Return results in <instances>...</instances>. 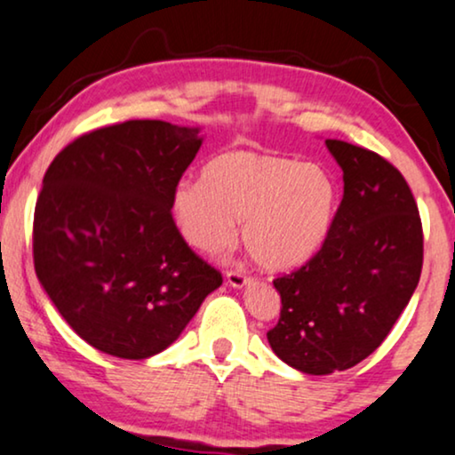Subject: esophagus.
Returning a JSON list of instances; mask_svg holds the SVG:
<instances>
[{"instance_id": "esophagus-1", "label": "esophagus", "mask_w": 455, "mask_h": 455, "mask_svg": "<svg viewBox=\"0 0 455 455\" xmlns=\"http://www.w3.org/2000/svg\"><path fill=\"white\" fill-rule=\"evenodd\" d=\"M227 283L233 287H243L250 283V275H245L243 270H239V268L227 270Z\"/></svg>"}]
</instances>
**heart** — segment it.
I'll return each instance as SVG.
<instances>
[{
	"instance_id": "1",
	"label": "heart",
	"mask_w": 455,
	"mask_h": 455,
	"mask_svg": "<svg viewBox=\"0 0 455 455\" xmlns=\"http://www.w3.org/2000/svg\"><path fill=\"white\" fill-rule=\"evenodd\" d=\"M338 185L319 164L235 148L216 155L204 180L178 182L172 216L195 250L218 254L235 235L258 264L290 268L317 251L330 233Z\"/></svg>"
}]
</instances>
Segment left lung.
I'll use <instances>...</instances> for the list:
<instances>
[{
    "mask_svg": "<svg viewBox=\"0 0 455 455\" xmlns=\"http://www.w3.org/2000/svg\"><path fill=\"white\" fill-rule=\"evenodd\" d=\"M344 195L330 233L300 268L273 281L281 361L304 373L348 370L384 342L416 290L424 260L418 204L403 174L370 148L325 140Z\"/></svg>",
    "mask_w": 455,
    "mask_h": 455,
    "instance_id": "1",
    "label": "left lung"
}]
</instances>
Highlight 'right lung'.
Segmentation results:
<instances>
[{"mask_svg":"<svg viewBox=\"0 0 455 455\" xmlns=\"http://www.w3.org/2000/svg\"><path fill=\"white\" fill-rule=\"evenodd\" d=\"M199 147L197 128L132 119L75 138L45 172L33 218L37 279L102 353H161L222 283L172 216Z\"/></svg>","mask_w":455,"mask_h":455,"instance_id":"obj_1","label":"right lung"}]
</instances>
